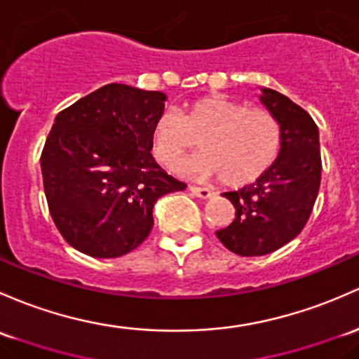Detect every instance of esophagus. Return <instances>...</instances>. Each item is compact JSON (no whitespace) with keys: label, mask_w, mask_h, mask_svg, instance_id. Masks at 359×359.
<instances>
[{"label":"esophagus","mask_w":359,"mask_h":359,"mask_svg":"<svg viewBox=\"0 0 359 359\" xmlns=\"http://www.w3.org/2000/svg\"><path fill=\"white\" fill-rule=\"evenodd\" d=\"M189 191L192 192V194L196 196V198H201V199H206L210 198L211 196V191L208 189V187H198V186H191Z\"/></svg>","instance_id":"1"}]
</instances>
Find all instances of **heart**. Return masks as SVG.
<instances>
[{"label":"heart","instance_id":"1","mask_svg":"<svg viewBox=\"0 0 359 359\" xmlns=\"http://www.w3.org/2000/svg\"><path fill=\"white\" fill-rule=\"evenodd\" d=\"M201 153L179 165L180 172L220 175L232 187L246 186L263 175L282 149V126L262 108L224 96L206 94L180 110L158 113L151 127V151L165 167L175 165L196 144Z\"/></svg>","mask_w":359,"mask_h":359}]
</instances>
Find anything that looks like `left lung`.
<instances>
[{
	"label": "left lung",
	"instance_id": "obj_1",
	"mask_svg": "<svg viewBox=\"0 0 359 359\" xmlns=\"http://www.w3.org/2000/svg\"><path fill=\"white\" fill-rule=\"evenodd\" d=\"M262 103L282 126V149L256 182L224 192L236 208L217 237L239 256H263L285 246L306 225L322 180L318 127L306 110L273 89H262Z\"/></svg>",
	"mask_w": 359,
	"mask_h": 359
}]
</instances>
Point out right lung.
<instances>
[{"label": "right lung", "mask_w": 359, "mask_h": 359, "mask_svg": "<svg viewBox=\"0 0 359 359\" xmlns=\"http://www.w3.org/2000/svg\"><path fill=\"white\" fill-rule=\"evenodd\" d=\"M160 90L108 84L56 115L41 153L48 208L63 239L94 258H118L153 229L158 198L184 191L151 154Z\"/></svg>", "instance_id": "add662e5"}]
</instances>
